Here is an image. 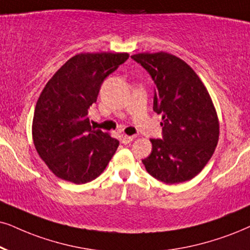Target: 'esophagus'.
I'll return each instance as SVG.
<instances>
[{"instance_id":"esophagus-1","label":"esophagus","mask_w":250,"mask_h":250,"mask_svg":"<svg viewBox=\"0 0 250 250\" xmlns=\"http://www.w3.org/2000/svg\"><path fill=\"white\" fill-rule=\"evenodd\" d=\"M132 140H134V136H125V135L122 137V143L123 144H129Z\"/></svg>"}]
</instances>
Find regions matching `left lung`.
Instances as JSON below:
<instances>
[{"instance_id": "left-lung-1", "label": "left lung", "mask_w": 250, "mask_h": 250, "mask_svg": "<svg viewBox=\"0 0 250 250\" xmlns=\"http://www.w3.org/2000/svg\"><path fill=\"white\" fill-rule=\"evenodd\" d=\"M131 59L154 82L153 110L163 115L162 138L142 160L147 173L167 185L191 180L212 157L219 123L208 90L196 72L168 53H141Z\"/></svg>"}]
</instances>
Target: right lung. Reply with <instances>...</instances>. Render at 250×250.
<instances>
[{"instance_id":"1","label":"right lung","mask_w":250,"mask_h":250,"mask_svg":"<svg viewBox=\"0 0 250 250\" xmlns=\"http://www.w3.org/2000/svg\"><path fill=\"white\" fill-rule=\"evenodd\" d=\"M129 58L127 53H82L48 81L34 109L32 135L41 159L60 179L77 185L103 173L119 141L91 128L87 113L104 81Z\"/></svg>"}]
</instances>
